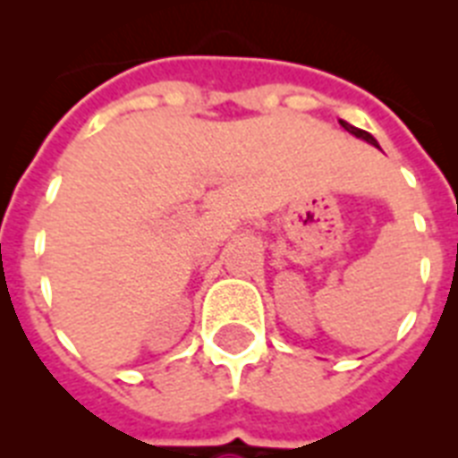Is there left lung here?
<instances>
[{
    "label": "left lung",
    "instance_id": "8db88e82",
    "mask_svg": "<svg viewBox=\"0 0 458 458\" xmlns=\"http://www.w3.org/2000/svg\"><path fill=\"white\" fill-rule=\"evenodd\" d=\"M340 125H342V128H344V131H347V132H352V135H354V138H361V140H366V142H369V145L377 147V140L373 138V135H370V132L361 131V128H354V125H349L347 121H340Z\"/></svg>",
    "mask_w": 458,
    "mask_h": 458
}]
</instances>
